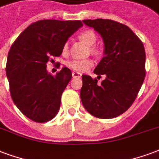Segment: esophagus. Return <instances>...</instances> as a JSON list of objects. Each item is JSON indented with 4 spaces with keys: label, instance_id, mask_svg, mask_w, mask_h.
Here are the masks:
<instances>
[{
    "label": "esophagus",
    "instance_id": "esophagus-1",
    "mask_svg": "<svg viewBox=\"0 0 159 159\" xmlns=\"http://www.w3.org/2000/svg\"><path fill=\"white\" fill-rule=\"evenodd\" d=\"M81 75H82V74H80V73H78V72H73L72 73L73 78H80Z\"/></svg>",
    "mask_w": 159,
    "mask_h": 159
}]
</instances>
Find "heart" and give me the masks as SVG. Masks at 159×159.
Listing matches in <instances>:
<instances>
[{"label": "heart", "mask_w": 159, "mask_h": 159, "mask_svg": "<svg viewBox=\"0 0 159 159\" xmlns=\"http://www.w3.org/2000/svg\"><path fill=\"white\" fill-rule=\"evenodd\" d=\"M80 39L83 42H84L85 43L88 44L89 46H93L95 43L97 38H96V35L93 31L87 30V31H84L81 33L80 35ZM68 50H69V44H68V43H66L63 46V52H67ZM90 50L92 52H96V49L94 47L90 48ZM67 65L70 69H71L74 71H76V72H85L92 66L93 61L89 58H87V59H71L70 61H68Z\"/></svg>", "instance_id": "heart-1"}]
</instances>
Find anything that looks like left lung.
I'll list each match as a JSON object with an SVG mask.
<instances>
[{
    "mask_svg": "<svg viewBox=\"0 0 159 159\" xmlns=\"http://www.w3.org/2000/svg\"><path fill=\"white\" fill-rule=\"evenodd\" d=\"M103 39L104 57L94 70L106 79L97 83L82 75L80 99L89 114L101 119L121 115L134 102L144 79L146 54L143 44L129 27L109 19L83 20ZM98 78V77H97Z\"/></svg>",
    "mask_w": 159,
    "mask_h": 159,
    "instance_id": "obj_1",
    "label": "left lung"
}]
</instances>
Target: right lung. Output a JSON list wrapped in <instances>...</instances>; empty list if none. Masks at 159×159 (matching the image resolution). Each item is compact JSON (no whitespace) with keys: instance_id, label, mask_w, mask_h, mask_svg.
Returning a JSON list of instances; mask_svg holds the SVG:
<instances>
[{"instance_id":"right-lung-1","label":"right lung","mask_w":159,"mask_h":159,"mask_svg":"<svg viewBox=\"0 0 159 159\" xmlns=\"http://www.w3.org/2000/svg\"><path fill=\"white\" fill-rule=\"evenodd\" d=\"M82 26L78 20L38 21L11 47L6 68L11 95L20 111L33 121L46 122L58 112L72 73L64 67L52 75L47 71V63L52 56L61 55L64 43Z\"/></svg>"}]
</instances>
